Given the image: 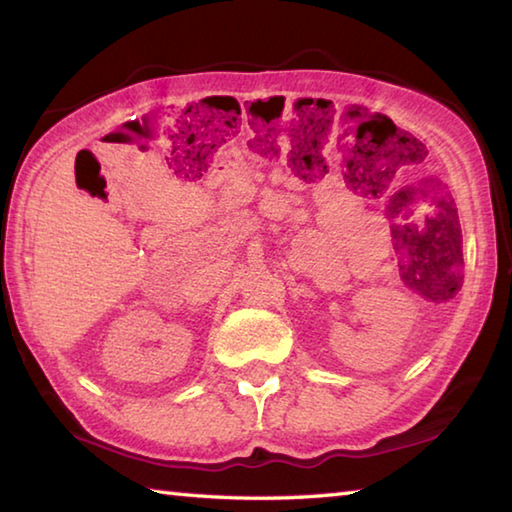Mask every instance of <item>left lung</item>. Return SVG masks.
<instances>
[{
    "label": "left lung",
    "mask_w": 512,
    "mask_h": 512,
    "mask_svg": "<svg viewBox=\"0 0 512 512\" xmlns=\"http://www.w3.org/2000/svg\"><path fill=\"white\" fill-rule=\"evenodd\" d=\"M410 170H403L401 174L389 185L405 183L410 179ZM421 179H436L441 181L448 194V210H445L443 219H436L432 224H421V239L416 244V262L414 268L418 271L416 282L425 286V295H445V291H454L461 282V264H463V250H461V226L454 199L443 179L434 174L421 176ZM416 179V181H421ZM414 181V183H416ZM410 185V183H407Z\"/></svg>",
    "instance_id": "1"
}]
</instances>
